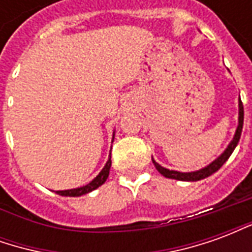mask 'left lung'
Listing matches in <instances>:
<instances>
[{"instance_id": "1", "label": "left lung", "mask_w": 252, "mask_h": 252, "mask_svg": "<svg viewBox=\"0 0 252 252\" xmlns=\"http://www.w3.org/2000/svg\"><path fill=\"white\" fill-rule=\"evenodd\" d=\"M243 119H244V110H243V104L242 101H239V126L238 129H236V133H235V137L233 140L229 143V146L227 147V150L216 159L213 160L209 166H206L205 169H201L198 171H193V173H180V171H174V170H167L162 167L160 164H158L153 159L155 167L158 170L159 173L162 175H164L166 178H171V180H178V181H200L204 180L206 177H209L213 173H216L217 170L221 167L222 164L227 162V159L231 157V154L233 153L235 147L238 146L239 139H240V135H242V129H243Z\"/></svg>"}]
</instances>
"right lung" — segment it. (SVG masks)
<instances>
[{
	"label": "right lung",
	"mask_w": 252,
	"mask_h": 252,
	"mask_svg": "<svg viewBox=\"0 0 252 252\" xmlns=\"http://www.w3.org/2000/svg\"><path fill=\"white\" fill-rule=\"evenodd\" d=\"M110 164H112V160L110 158L108 159V162L105 164V167L101 170V173H99L95 178H94L90 184H88L86 186H82V188H78V189H70V190H61V191H57L58 194L61 195H68V197H79V195L86 194V193H90L92 190L97 189L98 186H101L104 184L106 178H108V175H109V170H110Z\"/></svg>",
	"instance_id": "right-lung-1"
}]
</instances>
